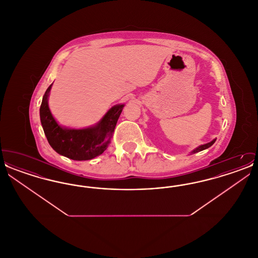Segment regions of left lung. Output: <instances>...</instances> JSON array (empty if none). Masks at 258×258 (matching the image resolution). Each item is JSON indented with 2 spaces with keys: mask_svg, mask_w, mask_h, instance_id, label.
<instances>
[{
  "mask_svg": "<svg viewBox=\"0 0 258 258\" xmlns=\"http://www.w3.org/2000/svg\"><path fill=\"white\" fill-rule=\"evenodd\" d=\"M215 142H216V139H214L213 141L209 142L207 144H204V145L199 146V147L197 148L196 150H194V151H192V154H196V153H198V152H200V151H203V150H205V149H207V148L211 147Z\"/></svg>",
  "mask_w": 258,
  "mask_h": 258,
  "instance_id": "left-lung-1",
  "label": "left lung"
}]
</instances>
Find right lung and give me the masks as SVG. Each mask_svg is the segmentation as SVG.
<instances>
[{
    "mask_svg": "<svg viewBox=\"0 0 258 258\" xmlns=\"http://www.w3.org/2000/svg\"><path fill=\"white\" fill-rule=\"evenodd\" d=\"M51 87L52 84L47 88L39 108L40 122L50 146L58 154L74 160H92L101 155L110 143L123 104L113 106L95 126L82 130L63 128L55 121L48 107Z\"/></svg>",
    "mask_w": 258,
    "mask_h": 258,
    "instance_id": "right-lung-1",
    "label": "right lung"
}]
</instances>
